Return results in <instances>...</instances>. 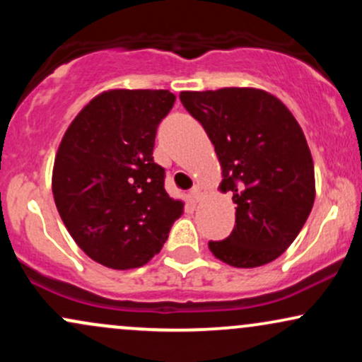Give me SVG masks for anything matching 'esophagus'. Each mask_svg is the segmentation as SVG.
<instances>
[{"label": "esophagus", "instance_id": "1", "mask_svg": "<svg viewBox=\"0 0 362 362\" xmlns=\"http://www.w3.org/2000/svg\"><path fill=\"white\" fill-rule=\"evenodd\" d=\"M204 194H206V190H204V185H202V184H195L192 187V190H190V197H192L194 202L202 201Z\"/></svg>", "mask_w": 362, "mask_h": 362}]
</instances>
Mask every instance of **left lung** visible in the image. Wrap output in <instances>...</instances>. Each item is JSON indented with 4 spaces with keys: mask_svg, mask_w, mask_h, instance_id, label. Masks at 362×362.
I'll list each match as a JSON object with an SVG mask.
<instances>
[{
    "mask_svg": "<svg viewBox=\"0 0 362 362\" xmlns=\"http://www.w3.org/2000/svg\"><path fill=\"white\" fill-rule=\"evenodd\" d=\"M221 165L219 189L233 194L231 235L209 242L216 259L252 269L294 242L315 202V168L303 129L279 98L259 88L182 91Z\"/></svg>",
    "mask_w": 362,
    "mask_h": 362,
    "instance_id": "1",
    "label": "left lung"
}]
</instances>
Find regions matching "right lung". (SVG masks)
I'll return each mask as SVG.
<instances>
[{
  "mask_svg": "<svg viewBox=\"0 0 362 362\" xmlns=\"http://www.w3.org/2000/svg\"><path fill=\"white\" fill-rule=\"evenodd\" d=\"M173 103L168 90H107L62 136L54 202L78 247L105 267H143L184 213V202L165 190V170L153 161L156 127Z\"/></svg>",
  "mask_w": 362,
  "mask_h": 362,
  "instance_id": "right-lung-1",
  "label": "right lung"
}]
</instances>
